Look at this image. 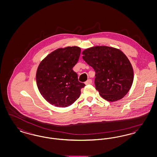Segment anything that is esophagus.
I'll list each match as a JSON object with an SVG mask.
<instances>
[{
    "mask_svg": "<svg viewBox=\"0 0 157 157\" xmlns=\"http://www.w3.org/2000/svg\"><path fill=\"white\" fill-rule=\"evenodd\" d=\"M92 81L91 79H88L87 81L85 82V85H90V84L92 83Z\"/></svg>",
    "mask_w": 157,
    "mask_h": 157,
    "instance_id": "1",
    "label": "esophagus"
}]
</instances>
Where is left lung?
<instances>
[{
  "label": "left lung",
  "mask_w": 157,
  "mask_h": 157,
  "mask_svg": "<svg viewBox=\"0 0 157 157\" xmlns=\"http://www.w3.org/2000/svg\"><path fill=\"white\" fill-rule=\"evenodd\" d=\"M82 58L95 72V88L105 100L115 102L124 97L134 81V70L119 49L95 46L85 49Z\"/></svg>",
  "instance_id": "8db88e82"
}]
</instances>
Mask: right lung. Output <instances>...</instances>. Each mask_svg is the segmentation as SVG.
Returning a JSON list of instances; mask_svg holds the SVG:
<instances>
[{"instance_id": "add662e5", "label": "right lung", "mask_w": 157, "mask_h": 157, "mask_svg": "<svg viewBox=\"0 0 157 157\" xmlns=\"http://www.w3.org/2000/svg\"><path fill=\"white\" fill-rule=\"evenodd\" d=\"M81 48L67 46L58 48L42 60L36 74L37 88L50 104L65 108L73 104L85 85L78 81L72 68L78 62Z\"/></svg>"}]
</instances>
